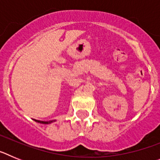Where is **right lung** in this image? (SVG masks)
Wrapping results in <instances>:
<instances>
[{"instance_id": "right-lung-1", "label": "right lung", "mask_w": 160, "mask_h": 160, "mask_svg": "<svg viewBox=\"0 0 160 160\" xmlns=\"http://www.w3.org/2000/svg\"><path fill=\"white\" fill-rule=\"evenodd\" d=\"M36 122H39V123H42V124H49L51 123V122H54V120H52V121H49V122H46V121H40V120H35Z\"/></svg>"}]
</instances>
